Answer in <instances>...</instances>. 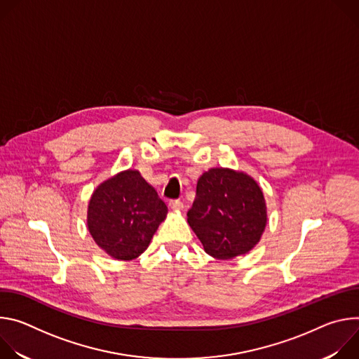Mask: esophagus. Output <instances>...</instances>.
Returning <instances> with one entry per match:
<instances>
[{
  "label": "esophagus",
  "instance_id": "esophagus-1",
  "mask_svg": "<svg viewBox=\"0 0 359 359\" xmlns=\"http://www.w3.org/2000/svg\"><path fill=\"white\" fill-rule=\"evenodd\" d=\"M169 206L173 209V210H182L183 209V203L180 200H170Z\"/></svg>",
  "mask_w": 359,
  "mask_h": 359
}]
</instances>
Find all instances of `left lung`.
<instances>
[{"label":"left lung","mask_w":359,"mask_h":359,"mask_svg":"<svg viewBox=\"0 0 359 359\" xmlns=\"http://www.w3.org/2000/svg\"><path fill=\"white\" fill-rule=\"evenodd\" d=\"M187 223L204 251L217 260H231L257 244L267 224L262 187L244 172L213 168L204 172Z\"/></svg>","instance_id":"1"}]
</instances>
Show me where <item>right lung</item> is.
<instances>
[{
    "instance_id": "add662e5",
    "label": "right lung",
    "mask_w": 359,
    "mask_h": 359,
    "mask_svg": "<svg viewBox=\"0 0 359 359\" xmlns=\"http://www.w3.org/2000/svg\"><path fill=\"white\" fill-rule=\"evenodd\" d=\"M168 206L137 170H123L100 183L88 204V230L115 260H133L149 247L166 219Z\"/></svg>"
}]
</instances>
